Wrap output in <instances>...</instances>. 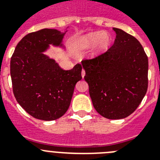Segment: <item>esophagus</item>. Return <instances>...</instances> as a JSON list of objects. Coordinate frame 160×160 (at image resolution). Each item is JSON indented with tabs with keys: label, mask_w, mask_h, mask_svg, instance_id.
I'll use <instances>...</instances> for the list:
<instances>
[{
	"label": "esophagus",
	"mask_w": 160,
	"mask_h": 160,
	"mask_svg": "<svg viewBox=\"0 0 160 160\" xmlns=\"http://www.w3.org/2000/svg\"><path fill=\"white\" fill-rule=\"evenodd\" d=\"M85 74H86V72H85L84 70H82V77L84 78Z\"/></svg>",
	"instance_id": "obj_1"
}]
</instances>
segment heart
<instances>
[{
  "label": "heart",
  "mask_w": 160,
  "mask_h": 160,
  "mask_svg": "<svg viewBox=\"0 0 160 160\" xmlns=\"http://www.w3.org/2000/svg\"><path fill=\"white\" fill-rule=\"evenodd\" d=\"M111 44V37L107 32H92L79 37L73 42V47L75 51H82L94 46L89 56L97 57L108 49Z\"/></svg>",
  "instance_id": "obj_1"
}]
</instances>
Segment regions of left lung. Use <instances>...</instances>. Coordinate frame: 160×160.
<instances>
[{
    "mask_svg": "<svg viewBox=\"0 0 160 160\" xmlns=\"http://www.w3.org/2000/svg\"><path fill=\"white\" fill-rule=\"evenodd\" d=\"M116 38L106 53L82 62L97 112L121 119L136 110L148 90V58L135 37L113 28Z\"/></svg>",
    "mask_w": 160,
    "mask_h": 160,
    "instance_id": "1",
    "label": "left lung"
}]
</instances>
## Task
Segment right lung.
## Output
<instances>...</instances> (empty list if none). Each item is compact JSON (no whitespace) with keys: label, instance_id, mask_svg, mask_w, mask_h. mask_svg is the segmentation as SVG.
Instances as JSON below:
<instances>
[{"label":"right lung","instance_id":"1","mask_svg":"<svg viewBox=\"0 0 160 160\" xmlns=\"http://www.w3.org/2000/svg\"><path fill=\"white\" fill-rule=\"evenodd\" d=\"M43 29L25 35L17 45L10 61L12 90L21 107L33 118L51 121L62 117L70 105L82 66L62 70L44 54L49 45L65 48L66 32Z\"/></svg>","mask_w":160,"mask_h":160}]
</instances>
